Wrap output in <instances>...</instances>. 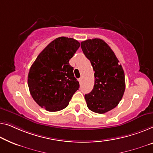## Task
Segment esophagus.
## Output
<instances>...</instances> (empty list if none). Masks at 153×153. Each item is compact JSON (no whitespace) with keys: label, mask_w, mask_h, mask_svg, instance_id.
Masks as SVG:
<instances>
[{"label":"esophagus","mask_w":153,"mask_h":153,"mask_svg":"<svg viewBox=\"0 0 153 153\" xmlns=\"http://www.w3.org/2000/svg\"><path fill=\"white\" fill-rule=\"evenodd\" d=\"M82 77H79V78L78 79V81H79V82L81 84V82H82Z\"/></svg>","instance_id":"1"}]
</instances>
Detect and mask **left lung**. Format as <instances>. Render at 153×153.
Segmentation results:
<instances>
[{
    "label": "left lung",
    "mask_w": 153,
    "mask_h": 153,
    "mask_svg": "<svg viewBox=\"0 0 153 153\" xmlns=\"http://www.w3.org/2000/svg\"><path fill=\"white\" fill-rule=\"evenodd\" d=\"M84 54L95 71L93 90L84 95L93 112L105 113L118 105L125 91V76L113 50L104 40L88 39L81 42Z\"/></svg>",
    "instance_id": "8db88e82"
}]
</instances>
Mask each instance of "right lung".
Returning a JSON list of instances; mask_svg holds the SVG:
<instances>
[{
    "label": "right lung",
    "instance_id": "1",
    "mask_svg": "<svg viewBox=\"0 0 153 153\" xmlns=\"http://www.w3.org/2000/svg\"><path fill=\"white\" fill-rule=\"evenodd\" d=\"M80 46L71 38L59 37L38 55L29 69L28 86L38 105L50 112L68 106L79 84L69 60Z\"/></svg>",
    "mask_w": 153,
    "mask_h": 153
}]
</instances>
